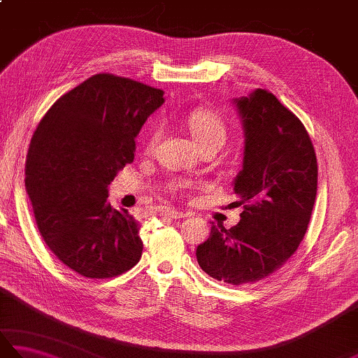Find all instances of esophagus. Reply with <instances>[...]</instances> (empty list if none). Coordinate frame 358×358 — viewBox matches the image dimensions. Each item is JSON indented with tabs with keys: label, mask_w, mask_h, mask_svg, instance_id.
<instances>
[{
	"label": "esophagus",
	"mask_w": 358,
	"mask_h": 358,
	"mask_svg": "<svg viewBox=\"0 0 358 358\" xmlns=\"http://www.w3.org/2000/svg\"><path fill=\"white\" fill-rule=\"evenodd\" d=\"M162 215L177 220V218H185V217H187L189 214H187V212H181V210H177V209H173V208H164V209L162 210Z\"/></svg>",
	"instance_id": "34e87169"
}]
</instances>
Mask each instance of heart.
I'll return each instance as SVG.
<instances>
[{
  "label": "heart",
  "mask_w": 358,
  "mask_h": 358,
  "mask_svg": "<svg viewBox=\"0 0 358 358\" xmlns=\"http://www.w3.org/2000/svg\"><path fill=\"white\" fill-rule=\"evenodd\" d=\"M185 121L189 132H191L194 140L201 148V150L209 148L220 149L226 143L227 135H229V129H227L226 121L220 117L217 112L206 108L191 110L187 113ZM159 135H162L159 127L152 129L149 135L146 136V141H144V149L148 152L154 150Z\"/></svg>",
  "instance_id": "b5f03b06"
}]
</instances>
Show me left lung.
<instances>
[{
  "label": "left lung",
  "instance_id": "1",
  "mask_svg": "<svg viewBox=\"0 0 358 358\" xmlns=\"http://www.w3.org/2000/svg\"><path fill=\"white\" fill-rule=\"evenodd\" d=\"M234 103L245 129L234 192L245 210L231 229L212 223L196 260L212 278L238 286L271 275L299 248L315 203L318 166L305 126L275 95L257 89Z\"/></svg>",
  "mask_w": 358,
  "mask_h": 358
}]
</instances>
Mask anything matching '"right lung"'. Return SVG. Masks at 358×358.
Segmentation results:
<instances>
[{
    "label": "right lung",
    "instance_id": "add662e5",
    "mask_svg": "<svg viewBox=\"0 0 358 358\" xmlns=\"http://www.w3.org/2000/svg\"><path fill=\"white\" fill-rule=\"evenodd\" d=\"M163 90L96 73L53 103L34 132L26 191L38 231L86 278L121 275L140 262V224L108 203V186L134 162L135 136L164 103Z\"/></svg>",
    "mask_w": 358,
    "mask_h": 358
}]
</instances>
